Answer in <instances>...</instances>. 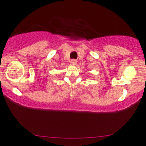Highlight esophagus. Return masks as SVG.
<instances>
[{
	"instance_id": "esophagus-1",
	"label": "esophagus",
	"mask_w": 146,
	"mask_h": 146,
	"mask_svg": "<svg viewBox=\"0 0 146 146\" xmlns=\"http://www.w3.org/2000/svg\"><path fill=\"white\" fill-rule=\"evenodd\" d=\"M76 62H76V60H72V64L73 65H76Z\"/></svg>"
}]
</instances>
